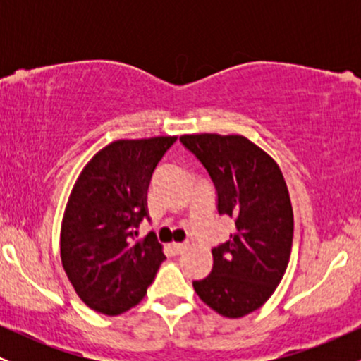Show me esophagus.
I'll use <instances>...</instances> for the list:
<instances>
[{"label":"esophagus","mask_w":361,"mask_h":361,"mask_svg":"<svg viewBox=\"0 0 361 361\" xmlns=\"http://www.w3.org/2000/svg\"><path fill=\"white\" fill-rule=\"evenodd\" d=\"M169 247H171V251L175 252V255H180V252H183L186 250V244L185 243H171L169 244Z\"/></svg>","instance_id":"34e87169"}]
</instances>
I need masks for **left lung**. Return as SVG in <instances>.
Segmentation results:
<instances>
[{
    "label": "left lung",
    "instance_id": "left-lung-1",
    "mask_svg": "<svg viewBox=\"0 0 361 361\" xmlns=\"http://www.w3.org/2000/svg\"><path fill=\"white\" fill-rule=\"evenodd\" d=\"M180 139L212 178L219 214L235 221L229 241L212 250L210 275L193 281V288L221 316H247L270 299L288 267L293 210L283 173L244 135L185 134Z\"/></svg>",
    "mask_w": 361,
    "mask_h": 361
}]
</instances>
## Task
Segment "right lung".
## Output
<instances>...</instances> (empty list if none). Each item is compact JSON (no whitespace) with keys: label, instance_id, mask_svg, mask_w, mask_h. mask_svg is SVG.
I'll list each match as a JSON object with an SVG mask.
<instances>
[{"label":"right lung","instance_id":"add662e5","mask_svg":"<svg viewBox=\"0 0 361 361\" xmlns=\"http://www.w3.org/2000/svg\"><path fill=\"white\" fill-rule=\"evenodd\" d=\"M176 135L118 139L81 169L61 224V261L90 309L118 316L146 295L166 256L152 234L134 241L147 217V188Z\"/></svg>","mask_w":361,"mask_h":361}]
</instances>
